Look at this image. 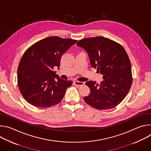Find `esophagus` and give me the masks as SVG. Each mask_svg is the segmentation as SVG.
<instances>
[{
	"instance_id": "obj_1",
	"label": "esophagus",
	"mask_w": 151,
	"mask_h": 151,
	"mask_svg": "<svg viewBox=\"0 0 151 151\" xmlns=\"http://www.w3.org/2000/svg\"><path fill=\"white\" fill-rule=\"evenodd\" d=\"M74 83L76 86H81V85H84L85 82H79V81H74Z\"/></svg>"
}]
</instances>
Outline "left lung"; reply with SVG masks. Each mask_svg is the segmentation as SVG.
<instances>
[{
	"mask_svg": "<svg viewBox=\"0 0 151 151\" xmlns=\"http://www.w3.org/2000/svg\"><path fill=\"white\" fill-rule=\"evenodd\" d=\"M77 46L83 48L89 56L91 66L103 75L100 84L96 81L85 82L90 93L84 101L94 108H114L125 97L133 82L131 63L118 43L101 36L80 40Z\"/></svg>",
	"mask_w": 151,
	"mask_h": 151,
	"instance_id": "obj_1",
	"label": "left lung"
}]
</instances>
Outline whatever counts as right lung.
<instances>
[{"label":"right lung","mask_w":151,"mask_h":151,"mask_svg":"<svg viewBox=\"0 0 151 151\" xmlns=\"http://www.w3.org/2000/svg\"><path fill=\"white\" fill-rule=\"evenodd\" d=\"M76 40L51 36L29 47L19 63L18 85L21 94L30 104L50 107L59 103L71 81L61 79L54 69H59L63 54Z\"/></svg>","instance_id":"add662e5"}]
</instances>
